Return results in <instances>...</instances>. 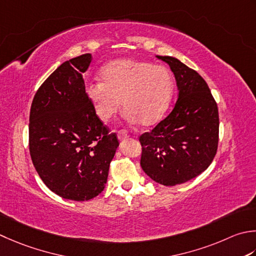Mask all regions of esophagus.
I'll return each mask as SVG.
<instances>
[{"label":"esophagus","mask_w":256,"mask_h":256,"mask_svg":"<svg viewBox=\"0 0 256 256\" xmlns=\"http://www.w3.org/2000/svg\"><path fill=\"white\" fill-rule=\"evenodd\" d=\"M128 136H130V135L126 131H125V130H120V131L118 132V140H125V138H128Z\"/></svg>","instance_id":"obj_1"}]
</instances>
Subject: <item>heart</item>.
<instances>
[{
  "label": "heart",
  "instance_id": "1",
  "mask_svg": "<svg viewBox=\"0 0 256 256\" xmlns=\"http://www.w3.org/2000/svg\"><path fill=\"white\" fill-rule=\"evenodd\" d=\"M102 83H90L86 94L95 113L108 122L121 108L132 121L150 126L162 118L173 95V78L166 68L148 61L118 58L101 70Z\"/></svg>",
  "mask_w": 256,
  "mask_h": 256
}]
</instances>
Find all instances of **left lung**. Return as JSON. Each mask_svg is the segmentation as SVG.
<instances>
[{"mask_svg":"<svg viewBox=\"0 0 256 256\" xmlns=\"http://www.w3.org/2000/svg\"><path fill=\"white\" fill-rule=\"evenodd\" d=\"M175 75L178 98L172 112L140 136L141 166L153 181L174 186L206 170L218 146V108L208 83L171 56H158Z\"/></svg>","mask_w":256,"mask_h":256,"instance_id":"8db88e82","label":"left lung"}]
</instances>
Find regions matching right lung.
Here are the masks:
<instances>
[{"mask_svg":"<svg viewBox=\"0 0 256 256\" xmlns=\"http://www.w3.org/2000/svg\"><path fill=\"white\" fill-rule=\"evenodd\" d=\"M92 56L62 63L38 88L30 111L28 148L44 184L73 201H88L105 188L118 146L95 113L83 75Z\"/></svg>","mask_w":256,"mask_h":256,"instance_id":"1","label":"right lung"}]
</instances>
